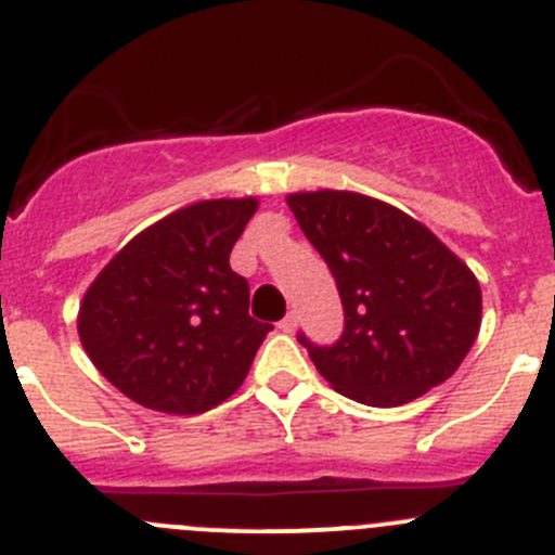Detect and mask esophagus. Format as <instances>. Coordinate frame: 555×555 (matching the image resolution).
<instances>
[{
  "label": "esophagus",
  "mask_w": 555,
  "mask_h": 555,
  "mask_svg": "<svg viewBox=\"0 0 555 555\" xmlns=\"http://www.w3.org/2000/svg\"><path fill=\"white\" fill-rule=\"evenodd\" d=\"M279 327H282L284 333H293L295 327H298V314H295V311H289V314L279 322Z\"/></svg>",
  "instance_id": "obj_1"
}]
</instances>
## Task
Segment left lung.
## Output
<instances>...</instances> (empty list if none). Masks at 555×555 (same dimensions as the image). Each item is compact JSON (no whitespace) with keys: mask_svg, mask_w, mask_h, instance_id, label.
Masks as SVG:
<instances>
[{"mask_svg":"<svg viewBox=\"0 0 555 555\" xmlns=\"http://www.w3.org/2000/svg\"><path fill=\"white\" fill-rule=\"evenodd\" d=\"M287 206L344 304L333 347L298 336L333 390L369 406H401L450 379L482 322L472 268L426 224L376 197L293 192Z\"/></svg>","mask_w":555,"mask_h":555,"instance_id":"8db88e82","label":"left lung"}]
</instances>
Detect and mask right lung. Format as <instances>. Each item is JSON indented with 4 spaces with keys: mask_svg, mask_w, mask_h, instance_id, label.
<instances>
[{
    "mask_svg": "<svg viewBox=\"0 0 555 555\" xmlns=\"http://www.w3.org/2000/svg\"><path fill=\"white\" fill-rule=\"evenodd\" d=\"M257 197L179 208L96 273L78 309L86 354L116 390L165 414H201L233 396L271 325L249 317L230 251Z\"/></svg>",
    "mask_w": 555,
    "mask_h": 555,
    "instance_id": "right-lung-1",
    "label": "right lung"
}]
</instances>
